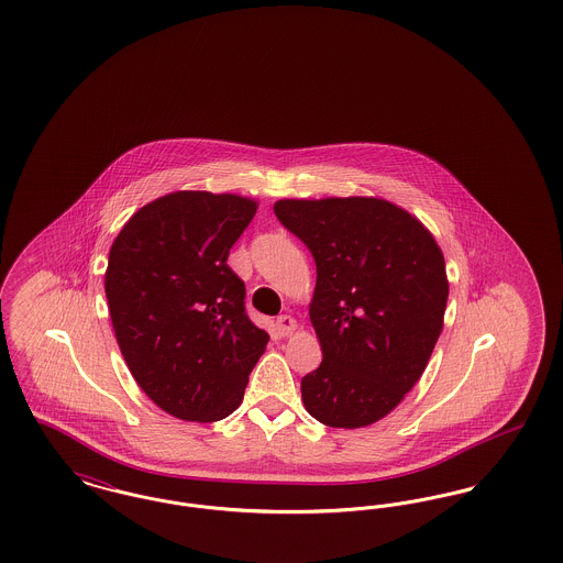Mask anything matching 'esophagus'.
<instances>
[{
  "instance_id": "34e87169",
  "label": "esophagus",
  "mask_w": 563,
  "mask_h": 563,
  "mask_svg": "<svg viewBox=\"0 0 563 563\" xmlns=\"http://www.w3.org/2000/svg\"><path fill=\"white\" fill-rule=\"evenodd\" d=\"M295 329H297V322H295L294 317H289V314H280V317L276 319V331H278L283 338L295 333Z\"/></svg>"
}]
</instances>
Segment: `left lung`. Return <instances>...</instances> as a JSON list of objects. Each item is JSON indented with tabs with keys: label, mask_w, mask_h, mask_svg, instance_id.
Wrapping results in <instances>:
<instances>
[{
	"label": "left lung",
	"mask_w": 563,
	"mask_h": 563,
	"mask_svg": "<svg viewBox=\"0 0 563 563\" xmlns=\"http://www.w3.org/2000/svg\"><path fill=\"white\" fill-rule=\"evenodd\" d=\"M274 213L317 264L322 363L301 377V401L324 427H369L429 365L450 294L443 253L420 219L374 196L285 198Z\"/></svg>",
	"instance_id": "obj_1"
}]
</instances>
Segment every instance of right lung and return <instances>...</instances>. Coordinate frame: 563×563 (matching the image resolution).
Listing matches in <instances>:
<instances>
[{"label":"right lung","instance_id":"add662e5","mask_svg":"<svg viewBox=\"0 0 563 563\" xmlns=\"http://www.w3.org/2000/svg\"><path fill=\"white\" fill-rule=\"evenodd\" d=\"M257 213L239 194L181 189L124 223L106 269L109 317L141 390L188 422L228 418L269 335L244 312V283L228 266Z\"/></svg>","mask_w":563,"mask_h":563}]
</instances>
